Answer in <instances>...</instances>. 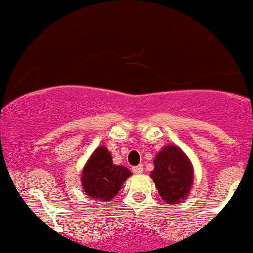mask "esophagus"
<instances>
[{
  "instance_id": "obj_1",
  "label": "esophagus",
  "mask_w": 253,
  "mask_h": 253,
  "mask_svg": "<svg viewBox=\"0 0 253 253\" xmlns=\"http://www.w3.org/2000/svg\"><path fill=\"white\" fill-rule=\"evenodd\" d=\"M132 171L134 172V174H137V175L143 174V171H144L143 166H137V167H133L132 168Z\"/></svg>"
}]
</instances>
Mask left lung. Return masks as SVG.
Wrapping results in <instances>:
<instances>
[{"mask_svg":"<svg viewBox=\"0 0 253 253\" xmlns=\"http://www.w3.org/2000/svg\"><path fill=\"white\" fill-rule=\"evenodd\" d=\"M151 177L161 198L177 205L189 197L193 184V166L178 146L166 145L155 155Z\"/></svg>","mask_w":253,"mask_h":253,"instance_id":"obj_1","label":"left lung"}]
</instances>
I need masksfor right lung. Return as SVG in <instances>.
I'll list each match as a JSON object with an SVG mask.
<instances>
[{"mask_svg": "<svg viewBox=\"0 0 253 253\" xmlns=\"http://www.w3.org/2000/svg\"><path fill=\"white\" fill-rule=\"evenodd\" d=\"M131 175L132 172L126 167L113 164V158L106 146H99L86 161L81 182L88 197L100 202H109Z\"/></svg>", "mask_w": 253, "mask_h": 253, "instance_id": "right-lung-1", "label": "right lung"}]
</instances>
